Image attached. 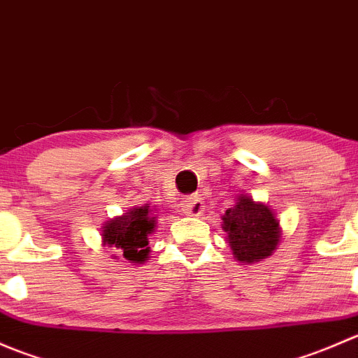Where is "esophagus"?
<instances>
[{
	"instance_id": "1",
	"label": "esophagus",
	"mask_w": 358,
	"mask_h": 358,
	"mask_svg": "<svg viewBox=\"0 0 358 358\" xmlns=\"http://www.w3.org/2000/svg\"><path fill=\"white\" fill-rule=\"evenodd\" d=\"M183 211L189 216H201L204 213V201L199 196H189L183 199Z\"/></svg>"
}]
</instances>
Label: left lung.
Returning a JSON list of instances; mask_svg holds the SVG:
<instances>
[{
    "instance_id": "obj_1",
    "label": "left lung",
    "mask_w": 358,
    "mask_h": 358,
    "mask_svg": "<svg viewBox=\"0 0 358 358\" xmlns=\"http://www.w3.org/2000/svg\"><path fill=\"white\" fill-rule=\"evenodd\" d=\"M222 229L227 232L236 262L244 265L263 262L272 256L282 239V230L275 213L265 202L249 194L237 196L236 204L222 216Z\"/></svg>"
}]
</instances>
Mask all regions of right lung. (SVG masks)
Wrapping results in <instances>:
<instances>
[{"label":"right lung","mask_w":358,"mask_h":358,"mask_svg":"<svg viewBox=\"0 0 358 358\" xmlns=\"http://www.w3.org/2000/svg\"><path fill=\"white\" fill-rule=\"evenodd\" d=\"M157 225V216L152 215L149 206H136L128 213L110 218L102 227V244L115 248L121 252V258L128 259L133 265H142L149 259L150 248L149 237ZM117 259V256H114Z\"/></svg>","instance_id":"add662e5"}]
</instances>
